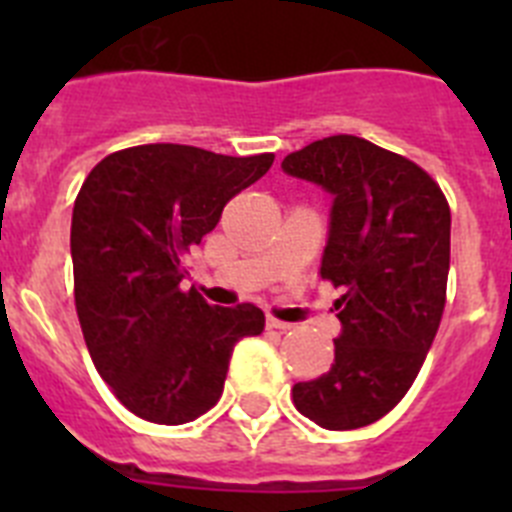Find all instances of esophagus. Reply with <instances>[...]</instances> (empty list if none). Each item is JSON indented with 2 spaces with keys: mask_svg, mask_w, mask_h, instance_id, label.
Here are the masks:
<instances>
[{
  "mask_svg": "<svg viewBox=\"0 0 512 512\" xmlns=\"http://www.w3.org/2000/svg\"><path fill=\"white\" fill-rule=\"evenodd\" d=\"M266 328H271V330H292L295 328V325L292 323H284V320H277V318H266Z\"/></svg>",
  "mask_w": 512,
  "mask_h": 512,
  "instance_id": "esophagus-1",
  "label": "esophagus"
}]
</instances>
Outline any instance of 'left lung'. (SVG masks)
I'll use <instances>...</instances> for the list:
<instances>
[{"label": "left lung", "mask_w": 512, "mask_h": 512, "mask_svg": "<svg viewBox=\"0 0 512 512\" xmlns=\"http://www.w3.org/2000/svg\"><path fill=\"white\" fill-rule=\"evenodd\" d=\"M282 169L336 200L320 277L343 330L330 372L292 387L295 408L328 431L377 423L408 395L441 325L451 210L410 158L356 135H330L289 153Z\"/></svg>", "instance_id": "1"}]
</instances>
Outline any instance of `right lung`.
I'll use <instances>...</instances> for the list:
<instances>
[{
	"label": "right lung",
	"instance_id": "add662e5",
	"mask_svg": "<svg viewBox=\"0 0 512 512\" xmlns=\"http://www.w3.org/2000/svg\"><path fill=\"white\" fill-rule=\"evenodd\" d=\"M274 153L223 156L151 143L104 156L71 217L74 300L99 377L138 418L182 425L223 395L233 346L264 330L251 302L207 305L184 292V259Z\"/></svg>",
	"mask_w": 512,
	"mask_h": 512
}]
</instances>
